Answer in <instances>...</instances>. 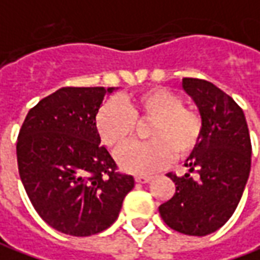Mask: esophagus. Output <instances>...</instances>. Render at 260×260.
Here are the masks:
<instances>
[{
	"mask_svg": "<svg viewBox=\"0 0 260 260\" xmlns=\"http://www.w3.org/2000/svg\"><path fill=\"white\" fill-rule=\"evenodd\" d=\"M151 178H152L151 175H137V177H135V180L141 184L149 183V181H151Z\"/></svg>",
	"mask_w": 260,
	"mask_h": 260,
	"instance_id": "1",
	"label": "esophagus"
}]
</instances>
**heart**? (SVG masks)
<instances>
[{
	"mask_svg": "<svg viewBox=\"0 0 260 260\" xmlns=\"http://www.w3.org/2000/svg\"><path fill=\"white\" fill-rule=\"evenodd\" d=\"M145 143L122 147L136 135L138 124H145ZM202 113L183 106L174 92L151 87L132 98L105 103L96 115V131L112 152L121 151L119 166L135 174H148L183 158L197 148L203 137Z\"/></svg>",
	"mask_w": 260,
	"mask_h": 260,
	"instance_id": "1",
	"label": "heart"
}]
</instances>
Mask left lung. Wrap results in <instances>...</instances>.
Masks as SVG:
<instances>
[{
    "label": "left lung",
    "instance_id": "8db88e82",
    "mask_svg": "<svg viewBox=\"0 0 260 260\" xmlns=\"http://www.w3.org/2000/svg\"><path fill=\"white\" fill-rule=\"evenodd\" d=\"M183 87L202 113L203 137L185 161L188 173L167 174L175 192L158 210L175 232L206 236L236 210L250 173L252 144L245 113L228 93L194 77H184Z\"/></svg>",
    "mask_w": 260,
    "mask_h": 260
}]
</instances>
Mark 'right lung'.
<instances>
[{"label":"right lung","mask_w":260,"mask_h":260,"mask_svg":"<svg viewBox=\"0 0 260 260\" xmlns=\"http://www.w3.org/2000/svg\"><path fill=\"white\" fill-rule=\"evenodd\" d=\"M113 87H61L31 108L17 138L18 173L50 228L92 236L118 219L134 177L101 144L96 113Z\"/></svg>","instance_id":"obj_1"}]
</instances>
